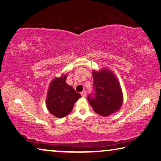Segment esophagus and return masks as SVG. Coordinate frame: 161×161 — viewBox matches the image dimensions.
<instances>
[{
  "label": "esophagus",
  "instance_id": "obj_1",
  "mask_svg": "<svg viewBox=\"0 0 161 161\" xmlns=\"http://www.w3.org/2000/svg\"><path fill=\"white\" fill-rule=\"evenodd\" d=\"M80 94L83 97H86V91H83V92L80 93Z\"/></svg>",
  "mask_w": 161,
  "mask_h": 161
}]
</instances>
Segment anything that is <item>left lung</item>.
I'll return each instance as SVG.
<instances>
[{
	"label": "left lung",
	"mask_w": 161,
	"mask_h": 161,
	"mask_svg": "<svg viewBox=\"0 0 161 161\" xmlns=\"http://www.w3.org/2000/svg\"><path fill=\"white\" fill-rule=\"evenodd\" d=\"M94 91L88 96L93 109L102 116L107 117L119 110L122 106L123 96L120 83L113 72L102 69L92 72Z\"/></svg>",
	"instance_id": "8db88e82"
}]
</instances>
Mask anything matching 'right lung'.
I'll use <instances>...</instances> for the list:
<instances>
[{
	"instance_id": "right-lung-1",
	"label": "right lung",
	"mask_w": 161,
	"mask_h": 161,
	"mask_svg": "<svg viewBox=\"0 0 161 161\" xmlns=\"http://www.w3.org/2000/svg\"><path fill=\"white\" fill-rule=\"evenodd\" d=\"M67 75L54 78L48 87L46 108L56 117L62 118L68 115L74 104L81 96L72 86L67 84Z\"/></svg>"
}]
</instances>
